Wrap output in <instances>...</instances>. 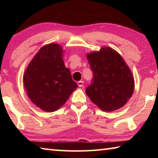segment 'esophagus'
<instances>
[{
  "instance_id": "obj_1",
  "label": "esophagus",
  "mask_w": 158,
  "mask_h": 158,
  "mask_svg": "<svg viewBox=\"0 0 158 158\" xmlns=\"http://www.w3.org/2000/svg\"><path fill=\"white\" fill-rule=\"evenodd\" d=\"M77 84H78V85L79 87H83L84 86V81H79L77 82Z\"/></svg>"
}]
</instances>
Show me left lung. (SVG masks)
<instances>
[{
  "label": "left lung",
  "instance_id": "obj_1",
  "mask_svg": "<svg viewBox=\"0 0 158 158\" xmlns=\"http://www.w3.org/2000/svg\"><path fill=\"white\" fill-rule=\"evenodd\" d=\"M93 74L85 93L101 110L109 112L123 106L132 95L135 81L129 67L110 47L87 54Z\"/></svg>",
  "mask_w": 158,
  "mask_h": 158
}]
</instances>
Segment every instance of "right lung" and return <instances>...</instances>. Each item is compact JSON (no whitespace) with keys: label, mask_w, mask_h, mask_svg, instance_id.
Instances as JSON below:
<instances>
[{"label":"right lung","mask_w":158,"mask_h":158,"mask_svg":"<svg viewBox=\"0 0 158 158\" xmlns=\"http://www.w3.org/2000/svg\"><path fill=\"white\" fill-rule=\"evenodd\" d=\"M63 55L59 44L45 45L31 61L23 75L28 98L44 111L58 110L78 87L65 68Z\"/></svg>","instance_id":"obj_1"}]
</instances>
